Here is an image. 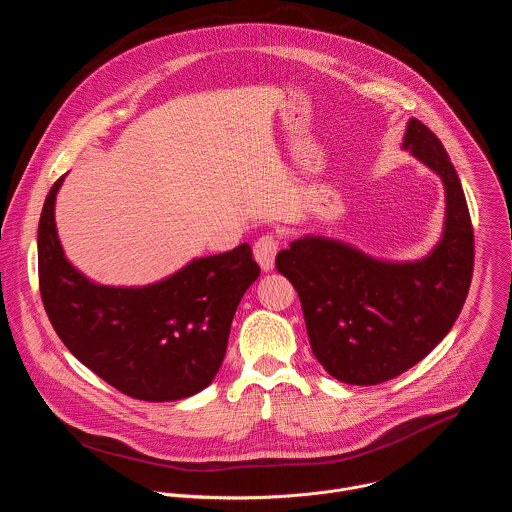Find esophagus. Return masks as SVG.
Segmentation results:
<instances>
[{
  "label": "esophagus",
  "mask_w": 512,
  "mask_h": 512,
  "mask_svg": "<svg viewBox=\"0 0 512 512\" xmlns=\"http://www.w3.org/2000/svg\"><path fill=\"white\" fill-rule=\"evenodd\" d=\"M276 252H278V238L274 234H264L254 244V256L264 272H270L274 268Z\"/></svg>",
  "instance_id": "esophagus-1"
}]
</instances>
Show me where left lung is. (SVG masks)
Returning a JSON list of instances; mask_svg holds the SVG:
<instances>
[{"mask_svg":"<svg viewBox=\"0 0 512 512\" xmlns=\"http://www.w3.org/2000/svg\"><path fill=\"white\" fill-rule=\"evenodd\" d=\"M403 147L446 187L442 242L420 262H379L327 238L276 254L298 292L311 349L339 381L375 385L422 361L452 329L474 270V230L458 173L440 139L410 119Z\"/></svg>","mask_w":512,"mask_h":512,"instance_id":"8db88e82","label":"left lung"}]
</instances>
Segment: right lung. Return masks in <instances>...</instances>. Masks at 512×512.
Returning a JSON list of instances; mask_svg holds the SVG:
<instances>
[{"mask_svg":"<svg viewBox=\"0 0 512 512\" xmlns=\"http://www.w3.org/2000/svg\"><path fill=\"white\" fill-rule=\"evenodd\" d=\"M38 226V276L46 315L68 351L100 379L145 401H175L208 387L226 349L234 313L260 276L248 244L199 258L143 288L100 286L64 258L54 201Z\"/></svg>","mask_w":512,"mask_h":512,"instance_id":"1","label":"right lung"}]
</instances>
